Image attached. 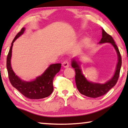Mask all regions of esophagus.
Returning a JSON list of instances; mask_svg holds the SVG:
<instances>
[{"label":"esophagus","instance_id":"esophagus-1","mask_svg":"<svg viewBox=\"0 0 128 128\" xmlns=\"http://www.w3.org/2000/svg\"><path fill=\"white\" fill-rule=\"evenodd\" d=\"M62 66L64 68H68L69 66V62H68V61H64V62L62 63Z\"/></svg>","mask_w":128,"mask_h":128}]
</instances>
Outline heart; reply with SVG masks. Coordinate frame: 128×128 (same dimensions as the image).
I'll list each match as a JSON object with an SVG mask.
<instances>
[{
  "mask_svg": "<svg viewBox=\"0 0 128 128\" xmlns=\"http://www.w3.org/2000/svg\"><path fill=\"white\" fill-rule=\"evenodd\" d=\"M88 39H87V38H84V39L83 40V42H84V43H86V42H87V41H88Z\"/></svg>",
  "mask_w": 128,
  "mask_h": 128,
  "instance_id": "1",
  "label": "heart"
}]
</instances>
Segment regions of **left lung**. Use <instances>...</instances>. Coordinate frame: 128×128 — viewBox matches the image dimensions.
<instances>
[{"label":"left lung","instance_id":"1","mask_svg":"<svg viewBox=\"0 0 128 128\" xmlns=\"http://www.w3.org/2000/svg\"><path fill=\"white\" fill-rule=\"evenodd\" d=\"M104 43L111 44L115 48L118 56V63L116 64L114 74L111 78H110L105 83H94L88 81L83 74L80 67V62L78 60V59L74 58L72 60V67L74 68L76 72L75 82H76L77 88L80 93L87 97L97 98L106 94L116 84L120 76V70L122 64V58L120 50L116 45L115 44L112 37L110 35L108 34L104 31V30L102 28V38L99 42V44Z\"/></svg>","mask_w":128,"mask_h":128}]
</instances>
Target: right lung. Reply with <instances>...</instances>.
I'll list each match as a JSON object with an SVG mask.
<instances>
[{
  "mask_svg": "<svg viewBox=\"0 0 128 128\" xmlns=\"http://www.w3.org/2000/svg\"><path fill=\"white\" fill-rule=\"evenodd\" d=\"M24 27L16 35L12 42V45L7 57V69L12 85L21 94L30 99L38 100L50 96L53 92V80L57 73L60 70L61 64H52L45 70L41 76L30 82L24 81L16 75L12 68L11 58L13 43L25 31Z\"/></svg>",
  "mask_w": 128,
  "mask_h": 128,
  "instance_id": "1",
  "label": "right lung"
}]
</instances>
